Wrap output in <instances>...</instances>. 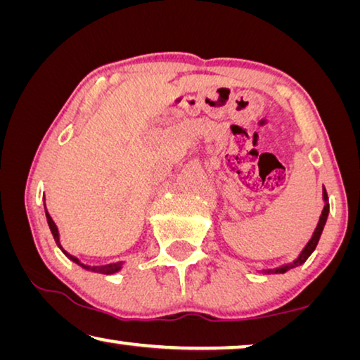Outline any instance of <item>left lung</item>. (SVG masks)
<instances>
[{
    "label": "left lung",
    "instance_id": "left-lung-1",
    "mask_svg": "<svg viewBox=\"0 0 360 360\" xmlns=\"http://www.w3.org/2000/svg\"><path fill=\"white\" fill-rule=\"evenodd\" d=\"M322 200H323L322 214H321V218H319L316 229H314V232H312V237L309 238V242L306 243V247L301 250V253L296 256L293 261L285 262V264H282V266L272 267V269H271V267H267V269H261V272H264V274H285V272H288L290 269H295V267L304 264L306 259L309 258V256L314 253V250H316L319 240H321L323 227H325V224H327V218H328V213H330V205H328V195H327V191H325V187L322 189Z\"/></svg>",
    "mask_w": 360,
    "mask_h": 360
}]
</instances>
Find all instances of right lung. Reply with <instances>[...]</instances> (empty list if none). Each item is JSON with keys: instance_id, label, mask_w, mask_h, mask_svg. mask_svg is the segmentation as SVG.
I'll use <instances>...</instances> for the list:
<instances>
[{"instance_id": "add662e5", "label": "right lung", "mask_w": 360, "mask_h": 360, "mask_svg": "<svg viewBox=\"0 0 360 360\" xmlns=\"http://www.w3.org/2000/svg\"><path fill=\"white\" fill-rule=\"evenodd\" d=\"M44 213H46L48 226H49V229H51V233H53V237H54V240H56V243H57V247H59V248L62 250V253H64L68 259L73 261V262H75V264H78V266H82L83 269L91 271V272H99V274H115V272H118V271H122V269H123V266H124V261L110 262V264H104V266H88V264H83V262L79 261V259L77 258V256H72L70 253H67L65 250L62 248V243H60V236H59V229H57L56 222L53 221V218H51V214L48 213V210H46V203H44Z\"/></svg>"}]
</instances>
